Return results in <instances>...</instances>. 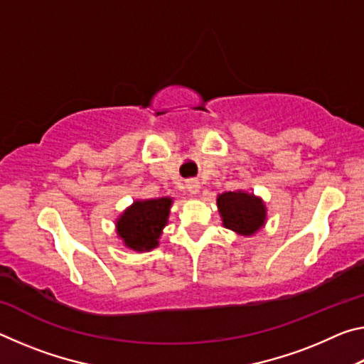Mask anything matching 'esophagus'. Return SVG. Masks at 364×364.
I'll list each match as a JSON object with an SVG mask.
<instances>
[{"label": "esophagus", "mask_w": 364, "mask_h": 364, "mask_svg": "<svg viewBox=\"0 0 364 364\" xmlns=\"http://www.w3.org/2000/svg\"><path fill=\"white\" fill-rule=\"evenodd\" d=\"M186 189L189 191L191 194H199V191H200V183L197 181V180H188L186 181Z\"/></svg>", "instance_id": "1"}]
</instances>
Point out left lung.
<instances>
[{
  "instance_id": "obj_1",
  "label": "left lung",
  "mask_w": 364,
  "mask_h": 364,
  "mask_svg": "<svg viewBox=\"0 0 364 364\" xmlns=\"http://www.w3.org/2000/svg\"><path fill=\"white\" fill-rule=\"evenodd\" d=\"M217 205L223 226L239 236H254L267 223V205L254 193L228 191L218 194Z\"/></svg>"
}]
</instances>
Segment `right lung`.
<instances>
[{"mask_svg": "<svg viewBox=\"0 0 364 364\" xmlns=\"http://www.w3.org/2000/svg\"><path fill=\"white\" fill-rule=\"evenodd\" d=\"M171 204L173 197L134 200L115 220V231L122 244L134 252L159 247V239L168 225Z\"/></svg>", "mask_w": 364, "mask_h": 364, "instance_id": "1", "label": "right lung"}]
</instances>
